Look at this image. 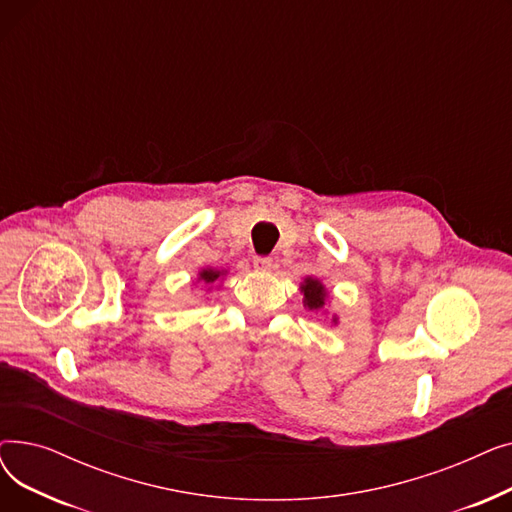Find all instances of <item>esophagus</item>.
Wrapping results in <instances>:
<instances>
[{
    "instance_id": "1",
    "label": "esophagus",
    "mask_w": 512,
    "mask_h": 512,
    "mask_svg": "<svg viewBox=\"0 0 512 512\" xmlns=\"http://www.w3.org/2000/svg\"><path fill=\"white\" fill-rule=\"evenodd\" d=\"M253 267H255V272L265 274V272H270V270H272V267H274V261H272L270 257H257V259L253 261Z\"/></svg>"
}]
</instances>
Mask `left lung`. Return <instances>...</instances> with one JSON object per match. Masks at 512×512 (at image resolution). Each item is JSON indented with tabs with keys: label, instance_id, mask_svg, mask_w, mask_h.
I'll return each instance as SVG.
<instances>
[{
	"label": "left lung",
	"instance_id": "left-lung-1",
	"mask_svg": "<svg viewBox=\"0 0 512 512\" xmlns=\"http://www.w3.org/2000/svg\"><path fill=\"white\" fill-rule=\"evenodd\" d=\"M301 294H303V305L305 309L309 311H315V313H328V303H330V290L326 288V284L321 282L319 278L315 276H307L301 286H299ZM338 315L332 313V324L338 326Z\"/></svg>",
	"mask_w": 512,
	"mask_h": 512
}]
</instances>
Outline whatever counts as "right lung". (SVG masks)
<instances>
[{"mask_svg": "<svg viewBox=\"0 0 512 512\" xmlns=\"http://www.w3.org/2000/svg\"><path fill=\"white\" fill-rule=\"evenodd\" d=\"M228 276V270H218V267H201L199 274H197V284L205 290V292H213L218 290L220 284L226 280Z\"/></svg>", "mask_w": 512, "mask_h": 512, "instance_id": "obj_1", "label": "right lung"}]
</instances>
